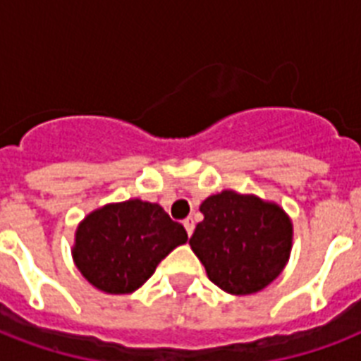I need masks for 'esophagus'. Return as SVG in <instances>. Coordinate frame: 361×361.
<instances>
[{
	"mask_svg": "<svg viewBox=\"0 0 361 361\" xmlns=\"http://www.w3.org/2000/svg\"><path fill=\"white\" fill-rule=\"evenodd\" d=\"M183 226H185L187 234H189V236H191L192 231H195V219H192V217H187V219L183 221Z\"/></svg>",
	"mask_w": 361,
	"mask_h": 361,
	"instance_id": "esophagus-1",
	"label": "esophagus"
}]
</instances>
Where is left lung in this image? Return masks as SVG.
<instances>
[{
    "label": "left lung",
    "instance_id": "left-lung-1",
    "mask_svg": "<svg viewBox=\"0 0 361 361\" xmlns=\"http://www.w3.org/2000/svg\"><path fill=\"white\" fill-rule=\"evenodd\" d=\"M189 243L209 281L228 294H255L283 271L292 247V223L277 204L223 191L206 198Z\"/></svg>",
    "mask_w": 361,
    "mask_h": 361
}]
</instances>
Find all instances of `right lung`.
I'll return each mask as SVG.
<instances>
[{"label":"right lung","instance_id":"right-lung-1","mask_svg":"<svg viewBox=\"0 0 361 361\" xmlns=\"http://www.w3.org/2000/svg\"><path fill=\"white\" fill-rule=\"evenodd\" d=\"M185 241L183 225L170 219L159 204L135 198L87 215L76 231L73 257L80 274L99 290L129 294Z\"/></svg>","mask_w":361,"mask_h":361}]
</instances>
